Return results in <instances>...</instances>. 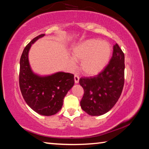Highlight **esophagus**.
Masks as SVG:
<instances>
[{
  "instance_id": "obj_1",
  "label": "esophagus",
  "mask_w": 149,
  "mask_h": 149,
  "mask_svg": "<svg viewBox=\"0 0 149 149\" xmlns=\"http://www.w3.org/2000/svg\"><path fill=\"white\" fill-rule=\"evenodd\" d=\"M74 81L75 84H78L79 81V77L77 75H74Z\"/></svg>"
}]
</instances>
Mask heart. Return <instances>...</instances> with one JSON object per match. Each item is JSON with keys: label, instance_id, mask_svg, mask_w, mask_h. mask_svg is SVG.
<instances>
[{"label": "heart", "instance_id": "b5f03b06", "mask_svg": "<svg viewBox=\"0 0 149 149\" xmlns=\"http://www.w3.org/2000/svg\"><path fill=\"white\" fill-rule=\"evenodd\" d=\"M112 52V46L108 42L96 38L88 39L78 42L73 48L72 58H70L69 64L74 67L75 62H81V71L88 76H93L104 69Z\"/></svg>", "mask_w": 149, "mask_h": 149}]
</instances>
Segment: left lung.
Listing matches in <instances>:
<instances>
[{"label": "left lung", "mask_w": 149, "mask_h": 149, "mask_svg": "<svg viewBox=\"0 0 149 149\" xmlns=\"http://www.w3.org/2000/svg\"><path fill=\"white\" fill-rule=\"evenodd\" d=\"M124 54L116 43L107 66L94 77H81L84 89L81 107L90 116H100L110 110L119 99L124 84Z\"/></svg>", "instance_id": "obj_1"}]
</instances>
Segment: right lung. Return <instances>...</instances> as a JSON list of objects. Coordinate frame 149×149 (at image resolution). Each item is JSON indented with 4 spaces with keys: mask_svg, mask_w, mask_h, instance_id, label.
<instances>
[{
    "mask_svg": "<svg viewBox=\"0 0 149 149\" xmlns=\"http://www.w3.org/2000/svg\"><path fill=\"white\" fill-rule=\"evenodd\" d=\"M44 36L39 35L25 47L19 62V84L27 105L39 114L49 116L61 110L65 96L74 86V78L73 74L64 72L40 75L33 71L29 61V50Z\"/></svg>",
    "mask_w": 149,
    "mask_h": 149,
    "instance_id": "right-lung-1",
    "label": "right lung"
}]
</instances>
